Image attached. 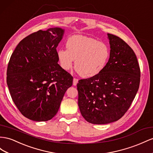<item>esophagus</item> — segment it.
Here are the masks:
<instances>
[{
  "instance_id": "1",
  "label": "esophagus",
  "mask_w": 153,
  "mask_h": 153,
  "mask_svg": "<svg viewBox=\"0 0 153 153\" xmlns=\"http://www.w3.org/2000/svg\"><path fill=\"white\" fill-rule=\"evenodd\" d=\"M78 80L77 79V78H73V85H76L77 84V83H78Z\"/></svg>"
}]
</instances>
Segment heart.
<instances>
[{"instance_id":"obj_1","label":"heart","mask_w":153,"mask_h":153,"mask_svg":"<svg viewBox=\"0 0 153 153\" xmlns=\"http://www.w3.org/2000/svg\"><path fill=\"white\" fill-rule=\"evenodd\" d=\"M66 49H59L56 56L60 67L68 71L71 69L75 60V68L83 78H90L104 69L110 56L107 45L96 39L82 35L69 37Z\"/></svg>"}]
</instances>
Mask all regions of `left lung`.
<instances>
[{
	"label": "left lung",
	"instance_id": "1",
	"mask_svg": "<svg viewBox=\"0 0 153 153\" xmlns=\"http://www.w3.org/2000/svg\"><path fill=\"white\" fill-rule=\"evenodd\" d=\"M107 36L111 48L108 62L98 75L77 84L80 113L93 124H106L121 118L140 85V69L134 52L118 36Z\"/></svg>",
	"mask_w": 153,
	"mask_h": 153
}]
</instances>
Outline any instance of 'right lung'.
<instances>
[{"label":"right lung","instance_id":"obj_1","mask_svg":"<svg viewBox=\"0 0 153 153\" xmlns=\"http://www.w3.org/2000/svg\"><path fill=\"white\" fill-rule=\"evenodd\" d=\"M64 30H39L16 47L7 69V84L15 105L31 120L46 122L54 117L73 76L60 67L56 47Z\"/></svg>","mask_w":153,"mask_h":153}]
</instances>
